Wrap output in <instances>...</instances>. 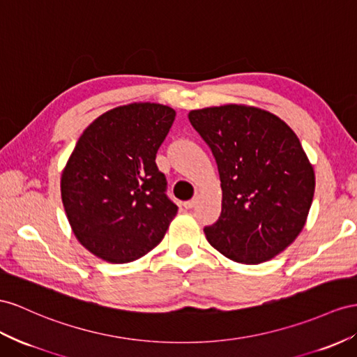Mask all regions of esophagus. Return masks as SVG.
Instances as JSON below:
<instances>
[{
	"label": "esophagus",
	"instance_id": "34e87169",
	"mask_svg": "<svg viewBox=\"0 0 357 357\" xmlns=\"http://www.w3.org/2000/svg\"><path fill=\"white\" fill-rule=\"evenodd\" d=\"M196 205H197V197H193L191 200H187V202H184L185 209H191V208H195Z\"/></svg>",
	"mask_w": 357,
	"mask_h": 357
}]
</instances>
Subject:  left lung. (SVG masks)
<instances>
[{
    "label": "left lung",
    "mask_w": 357,
    "mask_h": 357,
    "mask_svg": "<svg viewBox=\"0 0 357 357\" xmlns=\"http://www.w3.org/2000/svg\"><path fill=\"white\" fill-rule=\"evenodd\" d=\"M188 119L222 182V214L204 229L208 243L249 266L274 258L303 229L314 199L315 173L298 137L257 107H208Z\"/></svg>",
    "instance_id": "left-lung-1"
}]
</instances>
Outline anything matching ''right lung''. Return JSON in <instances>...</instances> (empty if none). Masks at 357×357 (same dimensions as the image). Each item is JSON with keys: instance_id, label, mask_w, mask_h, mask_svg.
<instances>
[{"instance_id": "obj_1", "label": "right lung", "mask_w": 357, "mask_h": 357, "mask_svg": "<svg viewBox=\"0 0 357 357\" xmlns=\"http://www.w3.org/2000/svg\"><path fill=\"white\" fill-rule=\"evenodd\" d=\"M175 116L152 102L116 107L78 139L61 173V200L77 240L95 257L131 262L166 235L178 206L155 158Z\"/></svg>"}]
</instances>
